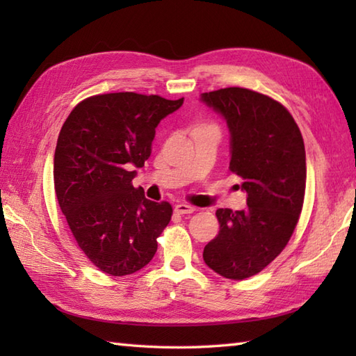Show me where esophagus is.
Returning a JSON list of instances; mask_svg holds the SVG:
<instances>
[{"label": "esophagus", "mask_w": 356, "mask_h": 356, "mask_svg": "<svg viewBox=\"0 0 356 356\" xmlns=\"http://www.w3.org/2000/svg\"><path fill=\"white\" fill-rule=\"evenodd\" d=\"M174 211H176L177 214H191L195 211V208L193 205H188V203H177L176 207H174Z\"/></svg>", "instance_id": "obj_1"}]
</instances>
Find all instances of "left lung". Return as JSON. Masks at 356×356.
<instances>
[{
	"mask_svg": "<svg viewBox=\"0 0 356 356\" xmlns=\"http://www.w3.org/2000/svg\"><path fill=\"white\" fill-rule=\"evenodd\" d=\"M200 99L226 120L229 170L248 194L246 209L216 211L220 231L203 260L218 275L245 280L283 251L298 223L306 190L303 136L291 113L266 95L228 87Z\"/></svg>",
	"mask_w": 356,
	"mask_h": 356,
	"instance_id": "obj_1",
	"label": "left lung"
}]
</instances>
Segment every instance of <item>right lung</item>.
Returning a JSON list of instances; mask_svg holds the SVG:
<instances>
[{
    "label": "right lung",
    "mask_w": 356,
    "mask_h": 356,
    "mask_svg": "<svg viewBox=\"0 0 356 356\" xmlns=\"http://www.w3.org/2000/svg\"><path fill=\"white\" fill-rule=\"evenodd\" d=\"M182 104L184 97L133 92L96 95L79 102L59 131L53 161L59 208L81 251L105 274L147 266L171 220L170 203L145 199L131 180L151 154L156 127Z\"/></svg>",
    "instance_id": "1"
}]
</instances>
